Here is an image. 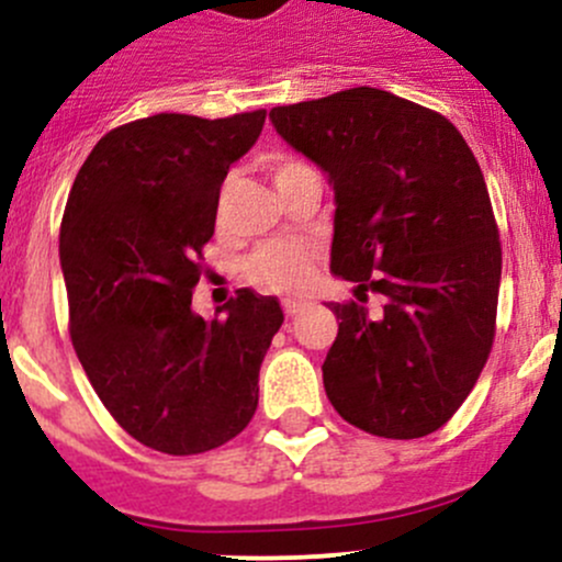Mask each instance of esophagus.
Wrapping results in <instances>:
<instances>
[{
    "mask_svg": "<svg viewBox=\"0 0 562 562\" xmlns=\"http://www.w3.org/2000/svg\"><path fill=\"white\" fill-rule=\"evenodd\" d=\"M307 307H310L307 302H296V299H288V302L282 304V310H285L288 317H296L299 313H304Z\"/></svg>",
    "mask_w": 562,
    "mask_h": 562,
    "instance_id": "1",
    "label": "esophagus"
}]
</instances>
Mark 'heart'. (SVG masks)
<instances>
[{
    "label": "heart",
    "instance_id": "b5f03b06",
    "mask_svg": "<svg viewBox=\"0 0 562 562\" xmlns=\"http://www.w3.org/2000/svg\"><path fill=\"white\" fill-rule=\"evenodd\" d=\"M269 168L274 181H280L282 176L304 168V162L291 155H271ZM310 274H313V255L307 247L293 241H271L247 260L249 280L269 291H299L307 285Z\"/></svg>",
    "mask_w": 562,
    "mask_h": 562
}]
</instances>
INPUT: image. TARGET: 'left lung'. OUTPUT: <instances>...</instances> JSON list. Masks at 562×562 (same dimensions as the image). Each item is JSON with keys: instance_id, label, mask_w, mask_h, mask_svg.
I'll return each instance as SVG.
<instances>
[{"instance_id": "left-lung-1", "label": "left lung", "mask_w": 562, "mask_h": 562, "mask_svg": "<svg viewBox=\"0 0 562 562\" xmlns=\"http://www.w3.org/2000/svg\"><path fill=\"white\" fill-rule=\"evenodd\" d=\"M271 124L334 187L331 274L356 302L323 361L334 411L378 438L443 427L495 339L501 241L484 173L440 113L372 87L277 105ZM384 307H366V291Z\"/></svg>"}]
</instances>
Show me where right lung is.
I'll list each match as a JSON object with an SVG mask.
<instances>
[{"instance_id":"right-lung-1","label":"right lung","mask_w":562,"mask_h":562,"mask_svg":"<svg viewBox=\"0 0 562 562\" xmlns=\"http://www.w3.org/2000/svg\"><path fill=\"white\" fill-rule=\"evenodd\" d=\"M263 122L266 111L122 124L67 198L59 263L78 361L124 432L162 454L212 451L247 427L260 361L285 321L277 299L252 291L214 317L192 310L220 187Z\"/></svg>"}]
</instances>
